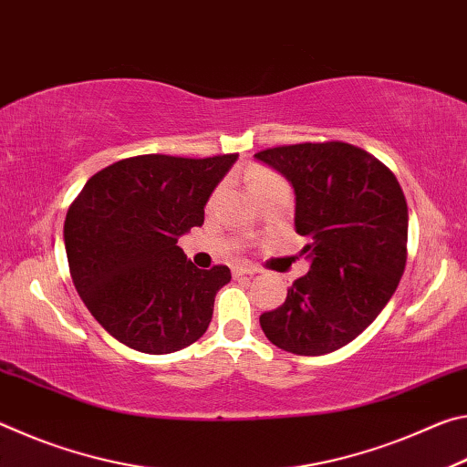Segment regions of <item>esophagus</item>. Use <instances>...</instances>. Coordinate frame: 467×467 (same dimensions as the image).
I'll return each mask as SVG.
<instances>
[{"mask_svg": "<svg viewBox=\"0 0 467 467\" xmlns=\"http://www.w3.org/2000/svg\"><path fill=\"white\" fill-rule=\"evenodd\" d=\"M255 272L249 270V267H234L233 270V275L234 278H244V275H253Z\"/></svg>", "mask_w": 467, "mask_h": 467, "instance_id": "obj_1", "label": "esophagus"}]
</instances>
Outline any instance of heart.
<instances>
[{"label": "heart", "mask_w": 467, "mask_h": 467, "mask_svg": "<svg viewBox=\"0 0 467 467\" xmlns=\"http://www.w3.org/2000/svg\"><path fill=\"white\" fill-rule=\"evenodd\" d=\"M244 183H247L249 192L255 195V200H262L264 195H270L275 192H290L288 183L280 177L278 172L267 167H251L244 175Z\"/></svg>", "instance_id": "1"}]
</instances>
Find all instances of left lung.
I'll return each mask as SVG.
<instances>
[{
    "instance_id": "left-lung-1",
    "label": "left lung",
    "mask_w": 467,
    "mask_h": 467,
    "mask_svg": "<svg viewBox=\"0 0 467 467\" xmlns=\"http://www.w3.org/2000/svg\"><path fill=\"white\" fill-rule=\"evenodd\" d=\"M257 161L295 187V228L311 270L278 309L259 317L265 337L298 357L350 344L389 303L406 267L408 203L393 172L344 141L267 148Z\"/></svg>"
}]
</instances>
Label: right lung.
<instances>
[{"label":"right lung","instance_id":"right-lung-1","mask_svg":"<svg viewBox=\"0 0 467 467\" xmlns=\"http://www.w3.org/2000/svg\"><path fill=\"white\" fill-rule=\"evenodd\" d=\"M236 158H123L86 181L69 205L63 241L74 286L121 344L171 354L205 334L231 270H200L177 241L203 224L205 203Z\"/></svg>","mask_w":467,"mask_h":467}]
</instances>
